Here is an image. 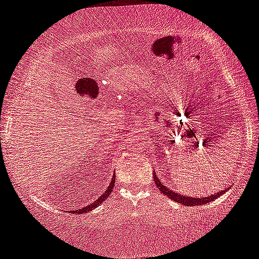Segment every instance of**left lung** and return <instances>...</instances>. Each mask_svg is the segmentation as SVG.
<instances>
[{"mask_svg":"<svg viewBox=\"0 0 259 259\" xmlns=\"http://www.w3.org/2000/svg\"><path fill=\"white\" fill-rule=\"evenodd\" d=\"M153 181H155L156 186L157 188L160 189V192L166 197L171 198L172 200H175L176 203H180L182 205H186V206H195V205H200V204H208L210 201L215 200V199L220 197L221 194L226 192V189L221 190L219 193H214V194L209 195V197H200V198H193V197H188V195H184V194H180V193L175 192L171 188H168L167 186H164L162 182H160V178L156 176V173H153Z\"/></svg>","mask_w":259,"mask_h":259,"instance_id":"8db88e82","label":"left lung"}]
</instances>
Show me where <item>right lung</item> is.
Masks as SVG:
<instances>
[{
  "instance_id": "obj_1",
  "label": "right lung",
  "mask_w": 259,
  "mask_h": 259,
  "mask_svg": "<svg viewBox=\"0 0 259 259\" xmlns=\"http://www.w3.org/2000/svg\"><path fill=\"white\" fill-rule=\"evenodd\" d=\"M114 183H115V176L113 175L112 181H110L109 186H108V188L106 189V192L102 193V194L98 197V199H96L95 201H92V203H91L90 205H86V206H84V208L78 209V210H71V212H72V214H83V212H88V211H91V210L97 208L99 204L103 203V201L107 200L108 197H109L110 193H112V190H113V187H114Z\"/></svg>"
}]
</instances>
